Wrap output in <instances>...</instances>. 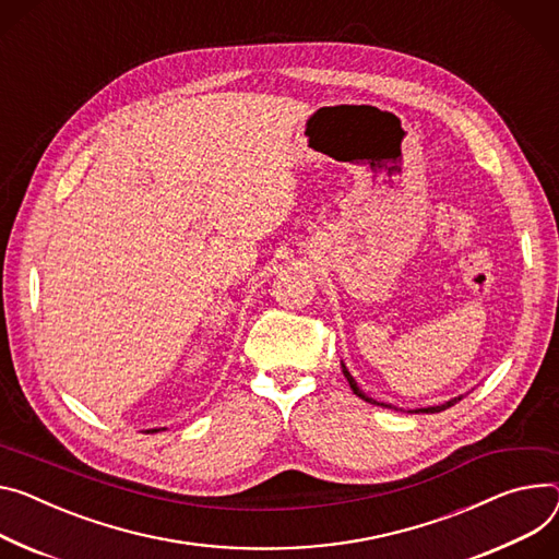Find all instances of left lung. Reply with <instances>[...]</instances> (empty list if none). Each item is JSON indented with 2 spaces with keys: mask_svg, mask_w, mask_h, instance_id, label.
Returning <instances> with one entry per match:
<instances>
[{
  "mask_svg": "<svg viewBox=\"0 0 559 559\" xmlns=\"http://www.w3.org/2000/svg\"><path fill=\"white\" fill-rule=\"evenodd\" d=\"M340 367H342V373H345V378H347V382H349V388L354 390V394L358 396V399H362V401H367V403H371V405H380V407H388V409H396V412H407V414H437V412H443V409H448V407H452L454 403H459L463 396H456V399H450V401H445L443 405H429V407H418V409H401V407H394V405H390V403H380V401H376V399H371V396H367L362 390H360V384L356 382V378L349 373V369H347V365L345 362H340Z\"/></svg>",
  "mask_w": 559,
  "mask_h": 559,
  "instance_id": "obj_1",
  "label": "left lung"
}]
</instances>
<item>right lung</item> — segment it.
Instances as JSON below:
<instances>
[{
    "label": "right lung",
    "mask_w": 559,
    "mask_h": 559,
    "mask_svg": "<svg viewBox=\"0 0 559 559\" xmlns=\"http://www.w3.org/2000/svg\"><path fill=\"white\" fill-rule=\"evenodd\" d=\"M163 429H165V427H158V429H147V435H150V432H152V435H154V432H163Z\"/></svg>",
    "instance_id": "obj_1"
}]
</instances>
